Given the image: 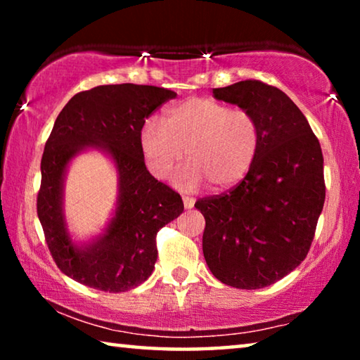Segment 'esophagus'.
Returning <instances> with one entry per match:
<instances>
[{
    "mask_svg": "<svg viewBox=\"0 0 360 360\" xmlns=\"http://www.w3.org/2000/svg\"><path fill=\"white\" fill-rule=\"evenodd\" d=\"M182 202H184V208L186 210H191V208H193V205H195V198H192V197H182Z\"/></svg>",
    "mask_w": 360,
    "mask_h": 360,
    "instance_id": "1",
    "label": "esophagus"
}]
</instances>
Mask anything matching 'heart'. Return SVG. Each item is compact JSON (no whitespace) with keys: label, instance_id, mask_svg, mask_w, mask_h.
Listing matches in <instances>:
<instances>
[{"label":"heart","instance_id":"b5f03b06","mask_svg":"<svg viewBox=\"0 0 360 360\" xmlns=\"http://www.w3.org/2000/svg\"><path fill=\"white\" fill-rule=\"evenodd\" d=\"M262 129L255 115L210 98H193L169 109L163 127L144 125L141 152L152 176L165 179L186 157L188 165L176 184L195 188L211 181L227 188L245 178L259 154Z\"/></svg>","mask_w":360,"mask_h":360}]
</instances>
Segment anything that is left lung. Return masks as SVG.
<instances>
[{"mask_svg": "<svg viewBox=\"0 0 360 360\" xmlns=\"http://www.w3.org/2000/svg\"><path fill=\"white\" fill-rule=\"evenodd\" d=\"M212 95L251 111L262 141L238 186L195 203L206 221L203 255L221 283L266 288L295 270L311 246L326 200L321 144L295 103L273 85L249 79Z\"/></svg>", "mask_w": 360, "mask_h": 360, "instance_id": "8db88e82", "label": "left lung"}]
</instances>
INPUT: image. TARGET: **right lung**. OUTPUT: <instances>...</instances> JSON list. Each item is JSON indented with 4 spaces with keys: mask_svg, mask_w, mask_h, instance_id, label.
<instances>
[{
    "mask_svg": "<svg viewBox=\"0 0 360 360\" xmlns=\"http://www.w3.org/2000/svg\"><path fill=\"white\" fill-rule=\"evenodd\" d=\"M174 96L154 85H98L76 94L58 114L42 154L36 206L49 251L75 281L115 294L135 289L154 270L157 231L184 205L179 193L148 172L139 136L146 119ZM87 148L112 158L120 195L103 233L77 245L65 227L64 176L72 158Z\"/></svg>",
    "mask_w": 360,
    "mask_h": 360,
    "instance_id": "add662e5",
    "label": "right lung"
}]
</instances>
